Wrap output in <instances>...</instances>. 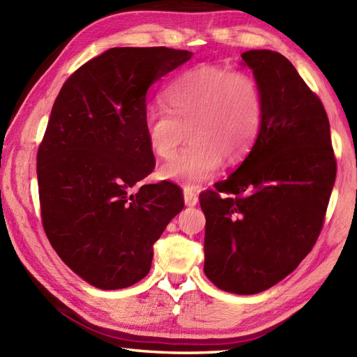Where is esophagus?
<instances>
[{
    "label": "esophagus",
    "instance_id": "obj_1",
    "mask_svg": "<svg viewBox=\"0 0 357 357\" xmlns=\"http://www.w3.org/2000/svg\"><path fill=\"white\" fill-rule=\"evenodd\" d=\"M184 201L185 206L188 207H195L198 204V195H196L190 188H184Z\"/></svg>",
    "mask_w": 357,
    "mask_h": 357
}]
</instances>
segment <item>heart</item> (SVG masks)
<instances>
[{"label":"heart","mask_w":357,"mask_h":357,"mask_svg":"<svg viewBox=\"0 0 357 357\" xmlns=\"http://www.w3.org/2000/svg\"><path fill=\"white\" fill-rule=\"evenodd\" d=\"M164 110L144 118V135L151 153L169 159L183 142H190L167 162L161 174L187 188H198L222 164L244 159L259 136L264 98L259 82L247 72L198 66L174 78L161 93Z\"/></svg>","instance_id":"obj_1"}]
</instances>
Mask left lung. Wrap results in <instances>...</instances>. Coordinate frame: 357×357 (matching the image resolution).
<instances>
[{"instance_id": "obj_1", "label": "left lung", "mask_w": 357, "mask_h": 357, "mask_svg": "<svg viewBox=\"0 0 357 357\" xmlns=\"http://www.w3.org/2000/svg\"><path fill=\"white\" fill-rule=\"evenodd\" d=\"M244 63L262 90L264 119L252 151L215 190L206 215L204 271L218 288L256 294L312 252L336 179L324 104L278 52L248 50Z\"/></svg>"}]
</instances>
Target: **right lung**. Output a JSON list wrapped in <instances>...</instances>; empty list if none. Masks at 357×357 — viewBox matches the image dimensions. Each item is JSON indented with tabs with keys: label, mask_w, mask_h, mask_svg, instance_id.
Masks as SVG:
<instances>
[{
	"label": "right lung",
	"mask_w": 357,
	"mask_h": 357,
	"mask_svg": "<svg viewBox=\"0 0 357 357\" xmlns=\"http://www.w3.org/2000/svg\"><path fill=\"white\" fill-rule=\"evenodd\" d=\"M192 58L169 47H113L82 64L59 90L36 174L41 221L53 250L90 285L118 290L147 276L153 244L184 208L153 172L146 135L147 90Z\"/></svg>",
	"instance_id": "add662e5"
}]
</instances>
